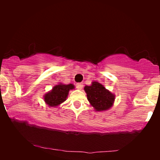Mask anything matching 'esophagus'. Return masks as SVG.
<instances>
[{"label": "esophagus", "mask_w": 160, "mask_h": 160, "mask_svg": "<svg viewBox=\"0 0 160 160\" xmlns=\"http://www.w3.org/2000/svg\"><path fill=\"white\" fill-rule=\"evenodd\" d=\"M76 88L78 89H82L83 88V84L82 83H77V84H76Z\"/></svg>", "instance_id": "1"}]
</instances>
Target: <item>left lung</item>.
I'll use <instances>...</instances> for the list:
<instances>
[{
    "label": "left lung",
    "instance_id": "obj_1",
    "mask_svg": "<svg viewBox=\"0 0 160 160\" xmlns=\"http://www.w3.org/2000/svg\"><path fill=\"white\" fill-rule=\"evenodd\" d=\"M87 99L96 111H104L112 106L114 95L98 82H92L91 86H85Z\"/></svg>",
    "mask_w": 160,
    "mask_h": 160
}]
</instances>
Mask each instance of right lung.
<instances>
[{"mask_svg": "<svg viewBox=\"0 0 160 160\" xmlns=\"http://www.w3.org/2000/svg\"><path fill=\"white\" fill-rule=\"evenodd\" d=\"M74 88L73 84H58L52 90L46 94L44 100L50 106H57L66 100L70 89Z\"/></svg>", "mask_w": 160, "mask_h": 160, "instance_id": "add662e5", "label": "right lung"}]
</instances>
